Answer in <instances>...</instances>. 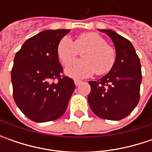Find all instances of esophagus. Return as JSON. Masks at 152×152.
Returning <instances> with one entry per match:
<instances>
[{
	"instance_id": "esophagus-1",
	"label": "esophagus",
	"mask_w": 152,
	"mask_h": 152,
	"mask_svg": "<svg viewBox=\"0 0 152 152\" xmlns=\"http://www.w3.org/2000/svg\"><path fill=\"white\" fill-rule=\"evenodd\" d=\"M81 83H82L81 80H78V79H75V80H74V84H75V85H77V86L80 85Z\"/></svg>"
}]
</instances>
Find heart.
<instances>
[{
  "instance_id": "1",
  "label": "heart",
  "mask_w": 152,
  "mask_h": 152,
  "mask_svg": "<svg viewBox=\"0 0 152 152\" xmlns=\"http://www.w3.org/2000/svg\"><path fill=\"white\" fill-rule=\"evenodd\" d=\"M84 49L85 50H83ZM82 52L83 59L70 64L66 73L75 79H84L96 73L104 75L109 73L117 61L116 50L100 34L94 32L81 34L74 41L64 36L57 45V56L63 65H67L77 56L79 50Z\"/></svg>"
}]
</instances>
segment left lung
<instances>
[{
	"label": "left lung",
	"instance_id": "obj_1",
	"mask_svg": "<svg viewBox=\"0 0 152 152\" xmlns=\"http://www.w3.org/2000/svg\"><path fill=\"white\" fill-rule=\"evenodd\" d=\"M114 43L117 61L113 69L97 81H90L88 102L99 118L121 120L131 113L140 101L142 80L140 58L131 42L111 29H99Z\"/></svg>",
	"mask_w": 152,
	"mask_h": 152
}]
</instances>
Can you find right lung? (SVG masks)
I'll use <instances>...</instances> for the list:
<instances>
[{
	"instance_id": "add662e5",
	"label": "right lung",
	"mask_w": 152,
	"mask_h": 152,
	"mask_svg": "<svg viewBox=\"0 0 152 152\" xmlns=\"http://www.w3.org/2000/svg\"><path fill=\"white\" fill-rule=\"evenodd\" d=\"M70 29L45 30L23 43L15 55L11 72L13 99L30 120L44 123L61 117L75 89L63 69L57 45ZM57 81L54 82L53 80Z\"/></svg>"
}]
</instances>
